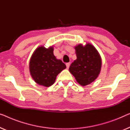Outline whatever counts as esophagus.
Wrapping results in <instances>:
<instances>
[{"label":"esophagus","mask_w":130,"mask_h":130,"mask_svg":"<svg viewBox=\"0 0 130 130\" xmlns=\"http://www.w3.org/2000/svg\"><path fill=\"white\" fill-rule=\"evenodd\" d=\"M66 66H67V68H69V66H70V62H68V63H66Z\"/></svg>","instance_id":"obj_1"}]
</instances>
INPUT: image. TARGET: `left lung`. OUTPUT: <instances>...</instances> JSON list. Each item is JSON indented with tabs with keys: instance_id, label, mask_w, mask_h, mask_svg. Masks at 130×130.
I'll return each instance as SVG.
<instances>
[{
	"instance_id": "obj_1",
	"label": "left lung",
	"mask_w": 130,
	"mask_h": 130,
	"mask_svg": "<svg viewBox=\"0 0 130 130\" xmlns=\"http://www.w3.org/2000/svg\"><path fill=\"white\" fill-rule=\"evenodd\" d=\"M77 58L71 63L69 72L81 86L90 84L98 77L102 67V58L94 46L90 43L75 46Z\"/></svg>"
}]
</instances>
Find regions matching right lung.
<instances>
[{"instance_id":"obj_1","label":"right lung","mask_w":130,"mask_h":130,"mask_svg":"<svg viewBox=\"0 0 130 130\" xmlns=\"http://www.w3.org/2000/svg\"><path fill=\"white\" fill-rule=\"evenodd\" d=\"M53 46L46 48L40 46L35 50L29 63L30 75L38 85L49 87L55 82L56 77L66 68V65L54 55Z\"/></svg>"}]
</instances>
